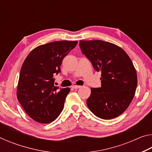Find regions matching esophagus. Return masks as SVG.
<instances>
[{
    "label": "esophagus",
    "mask_w": 152,
    "mask_h": 152,
    "mask_svg": "<svg viewBox=\"0 0 152 152\" xmlns=\"http://www.w3.org/2000/svg\"><path fill=\"white\" fill-rule=\"evenodd\" d=\"M81 86H80V85H73L72 86V88H74V89H78V88H81Z\"/></svg>",
    "instance_id": "obj_1"
}]
</instances>
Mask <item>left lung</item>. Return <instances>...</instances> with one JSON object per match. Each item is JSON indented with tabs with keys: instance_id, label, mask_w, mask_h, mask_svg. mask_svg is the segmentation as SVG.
<instances>
[{
	"instance_id": "left-lung-1",
	"label": "left lung",
	"mask_w": 152,
	"mask_h": 152,
	"mask_svg": "<svg viewBox=\"0 0 152 152\" xmlns=\"http://www.w3.org/2000/svg\"><path fill=\"white\" fill-rule=\"evenodd\" d=\"M80 47L94 70L101 72V87L91 88L88 109L102 119L119 116L129 106L137 88L132 60L121 48L104 41L81 40Z\"/></svg>"
}]
</instances>
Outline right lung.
<instances>
[{
    "mask_svg": "<svg viewBox=\"0 0 152 152\" xmlns=\"http://www.w3.org/2000/svg\"><path fill=\"white\" fill-rule=\"evenodd\" d=\"M77 41H58L41 45L31 51L20 69L17 88L19 103L27 114L39 123H50L62 111L69 88L53 85V74L60 72L64 58Z\"/></svg>",
    "mask_w": 152,
    "mask_h": 152,
    "instance_id": "add662e5",
    "label": "right lung"
}]
</instances>
